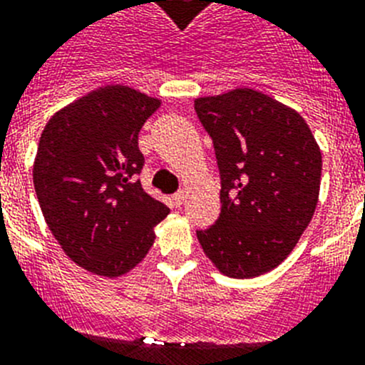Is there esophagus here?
Masks as SVG:
<instances>
[{"label": "esophagus", "mask_w": 365, "mask_h": 365, "mask_svg": "<svg viewBox=\"0 0 365 365\" xmlns=\"http://www.w3.org/2000/svg\"><path fill=\"white\" fill-rule=\"evenodd\" d=\"M183 200H185V191H178L176 195H173V204L176 207H180L183 204Z\"/></svg>", "instance_id": "34e87169"}]
</instances>
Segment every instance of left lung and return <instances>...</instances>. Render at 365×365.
I'll return each instance as SVG.
<instances>
[{"label":"left lung","instance_id":"8db88e82","mask_svg":"<svg viewBox=\"0 0 365 365\" xmlns=\"http://www.w3.org/2000/svg\"><path fill=\"white\" fill-rule=\"evenodd\" d=\"M195 110L213 139L222 204L196 237L224 275L257 277L287 259L312 220L322 152L305 119L261 91L200 97Z\"/></svg>","mask_w":365,"mask_h":365}]
</instances>
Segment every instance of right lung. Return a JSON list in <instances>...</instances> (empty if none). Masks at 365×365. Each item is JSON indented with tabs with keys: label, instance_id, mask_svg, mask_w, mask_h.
Returning a JSON list of instances; mask_svg holds the SVG:
<instances>
[{
	"label": "right lung",
	"instance_id": "right-lung-1",
	"mask_svg": "<svg viewBox=\"0 0 365 365\" xmlns=\"http://www.w3.org/2000/svg\"><path fill=\"white\" fill-rule=\"evenodd\" d=\"M160 101L106 86L56 112L38 143L33 182L51 233L78 266L117 277L154 244L169 207L143 191L139 130Z\"/></svg>",
	"mask_w": 365,
	"mask_h": 365
}]
</instances>
